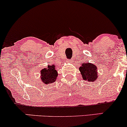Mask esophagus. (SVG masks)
I'll return each mask as SVG.
<instances>
[{
    "mask_svg": "<svg viewBox=\"0 0 127 127\" xmlns=\"http://www.w3.org/2000/svg\"><path fill=\"white\" fill-rule=\"evenodd\" d=\"M67 62H68V63H71V61H70V60H67Z\"/></svg>",
    "mask_w": 127,
    "mask_h": 127,
    "instance_id": "esophagus-1",
    "label": "esophagus"
}]
</instances>
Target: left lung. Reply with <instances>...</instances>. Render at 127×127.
I'll use <instances>...</instances> for the list:
<instances>
[{"instance_id": "1", "label": "left lung", "mask_w": 127, "mask_h": 127, "mask_svg": "<svg viewBox=\"0 0 127 127\" xmlns=\"http://www.w3.org/2000/svg\"><path fill=\"white\" fill-rule=\"evenodd\" d=\"M79 70L81 72L82 79L84 81L94 82L97 79V67L94 64H91L89 62L83 63Z\"/></svg>"}]
</instances>
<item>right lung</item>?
<instances>
[{"label": "right lung", "instance_id": "add662e5", "mask_svg": "<svg viewBox=\"0 0 127 127\" xmlns=\"http://www.w3.org/2000/svg\"><path fill=\"white\" fill-rule=\"evenodd\" d=\"M41 79L42 82L45 84H50L54 82L57 78L58 73L55 69V65H48L47 67L43 68L41 71Z\"/></svg>", "mask_w": 127, "mask_h": 127}]
</instances>
